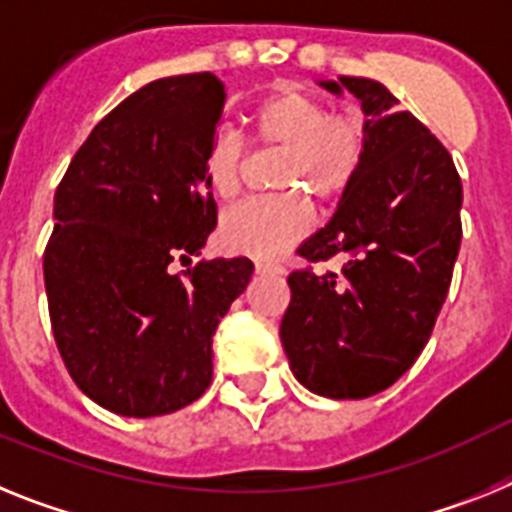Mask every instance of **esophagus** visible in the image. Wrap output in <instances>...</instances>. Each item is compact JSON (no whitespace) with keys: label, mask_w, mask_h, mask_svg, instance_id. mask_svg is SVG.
I'll return each instance as SVG.
<instances>
[{"label":"esophagus","mask_w":512,"mask_h":512,"mask_svg":"<svg viewBox=\"0 0 512 512\" xmlns=\"http://www.w3.org/2000/svg\"><path fill=\"white\" fill-rule=\"evenodd\" d=\"M255 273L257 275H283L286 268L283 265H275V262H255Z\"/></svg>","instance_id":"1"}]
</instances>
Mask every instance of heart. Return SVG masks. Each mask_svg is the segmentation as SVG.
Listing matches in <instances>:
<instances>
[{
  "instance_id": "obj_1",
  "label": "heart",
  "mask_w": 512,
  "mask_h": 512,
  "mask_svg": "<svg viewBox=\"0 0 512 512\" xmlns=\"http://www.w3.org/2000/svg\"><path fill=\"white\" fill-rule=\"evenodd\" d=\"M247 136L262 149H283L275 167V188L291 193L257 198L224 213L219 242L231 255L273 260L314 229L317 198L332 206L361 175L368 154V123L358 110H335L322 97L296 87H278L247 115ZM247 146L224 131L211 141L203 159L206 185L219 201L242 193Z\"/></svg>"
}]
</instances>
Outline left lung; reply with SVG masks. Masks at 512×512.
I'll use <instances>...</instances> for the list:
<instances>
[{"label":"left lung","mask_w":512,"mask_h":512,"mask_svg":"<svg viewBox=\"0 0 512 512\" xmlns=\"http://www.w3.org/2000/svg\"><path fill=\"white\" fill-rule=\"evenodd\" d=\"M340 84L368 115V154L324 229L299 247L342 270L288 275L281 322L293 376L330 399H366L410 371L428 345L461 244V177L446 146L384 84Z\"/></svg>","instance_id":"left-lung-1"}]
</instances>
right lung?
Listing matches in <instances>:
<instances>
[{
    "label": "right lung",
    "mask_w": 512,
    "mask_h": 512,
    "mask_svg": "<svg viewBox=\"0 0 512 512\" xmlns=\"http://www.w3.org/2000/svg\"><path fill=\"white\" fill-rule=\"evenodd\" d=\"M224 97L211 71L149 82L92 128L56 188L43 255L53 337L74 384L115 415L201 397L213 332L252 278L247 257L175 273L216 226L203 159Z\"/></svg>",
    "instance_id": "right-lung-1"
}]
</instances>
